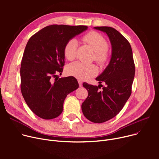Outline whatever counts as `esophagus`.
Wrapping results in <instances>:
<instances>
[{"label": "esophagus", "mask_w": 159, "mask_h": 159, "mask_svg": "<svg viewBox=\"0 0 159 159\" xmlns=\"http://www.w3.org/2000/svg\"><path fill=\"white\" fill-rule=\"evenodd\" d=\"M78 82H79V86H80V87L82 86V81H81V80H78Z\"/></svg>", "instance_id": "obj_1"}]
</instances>
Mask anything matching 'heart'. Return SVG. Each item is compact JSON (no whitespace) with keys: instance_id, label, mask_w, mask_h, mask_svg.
<instances>
[{"instance_id":"heart-1","label":"heart","mask_w":159,"mask_h":159,"mask_svg":"<svg viewBox=\"0 0 159 159\" xmlns=\"http://www.w3.org/2000/svg\"><path fill=\"white\" fill-rule=\"evenodd\" d=\"M83 39L95 51V60L101 66H104L109 58L107 49L108 44L105 38L100 33L91 31L86 34ZM77 41L75 39L69 40L64 48V55L66 59L72 61L76 57ZM68 73L71 76L80 80H87L97 75V67L93 64L81 62H74L67 68Z\"/></svg>"}]
</instances>
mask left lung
Segmentation results:
<instances>
[{"instance_id": "8db88e82", "label": "left lung", "mask_w": 159, "mask_h": 159, "mask_svg": "<svg viewBox=\"0 0 159 159\" xmlns=\"http://www.w3.org/2000/svg\"><path fill=\"white\" fill-rule=\"evenodd\" d=\"M94 28L107 35L112 46V54L107 68L96 78L100 84L104 82L105 86L83 83L88 96L82 104V111L91 122L102 123L117 115L129 98L135 67L131 47L126 38L111 27Z\"/></svg>"}]
</instances>
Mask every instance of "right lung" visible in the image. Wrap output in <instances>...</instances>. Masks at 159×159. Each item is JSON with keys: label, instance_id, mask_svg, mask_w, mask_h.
<instances>
[{"label": "right lung", "instance_id": "add662e5", "mask_svg": "<svg viewBox=\"0 0 159 159\" xmlns=\"http://www.w3.org/2000/svg\"><path fill=\"white\" fill-rule=\"evenodd\" d=\"M86 26L53 24L33 35L25 48L20 67V89L30 110L49 120L59 116L69 93L79 88L73 77H57L64 66V48Z\"/></svg>", "mask_w": 159, "mask_h": 159}]
</instances>
